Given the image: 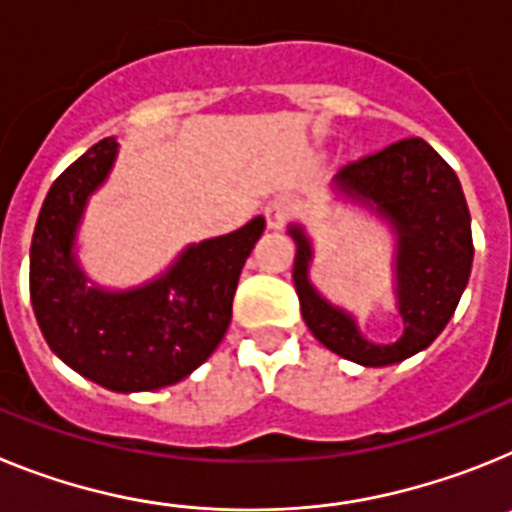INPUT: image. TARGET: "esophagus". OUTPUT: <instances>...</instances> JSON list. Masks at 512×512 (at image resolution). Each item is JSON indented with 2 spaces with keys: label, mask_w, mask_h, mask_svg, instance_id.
<instances>
[{
  "label": "esophagus",
  "mask_w": 512,
  "mask_h": 512,
  "mask_svg": "<svg viewBox=\"0 0 512 512\" xmlns=\"http://www.w3.org/2000/svg\"><path fill=\"white\" fill-rule=\"evenodd\" d=\"M295 210H297L295 200H289V197H277V200L266 207V223H269V228H282L289 217L295 215Z\"/></svg>",
  "instance_id": "obj_1"
}]
</instances>
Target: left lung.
Wrapping results in <instances>:
<instances>
[{"instance_id": "left-lung-1", "label": "left lung", "mask_w": 512, "mask_h": 512, "mask_svg": "<svg viewBox=\"0 0 512 512\" xmlns=\"http://www.w3.org/2000/svg\"><path fill=\"white\" fill-rule=\"evenodd\" d=\"M338 189L377 205L397 230V307L405 333L392 346L369 343L354 318L325 302L307 279L310 241L295 235V287L312 336L333 354L364 366H390L431 346L454 315L472 271V223L459 176L423 138L397 140L377 153L348 161Z\"/></svg>"}]
</instances>
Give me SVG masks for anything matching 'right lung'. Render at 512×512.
Masks as SVG:
<instances>
[{"label": "right lung", "instance_id": "add662e5", "mask_svg": "<svg viewBox=\"0 0 512 512\" xmlns=\"http://www.w3.org/2000/svg\"><path fill=\"white\" fill-rule=\"evenodd\" d=\"M117 143L104 138L53 182L30 246V300L53 354L115 392L169 387L207 361L233 318L238 277L264 217L189 246L164 277L130 292H102L76 266V225L107 179Z\"/></svg>", "mask_w": 512, "mask_h": 512}]
</instances>
